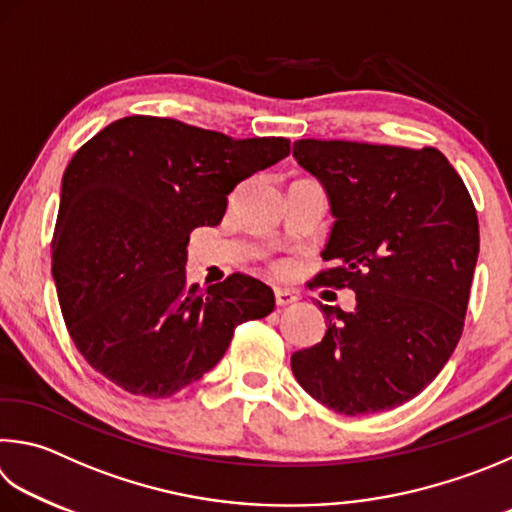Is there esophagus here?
Returning a JSON list of instances; mask_svg holds the SVG:
<instances>
[{
	"instance_id": "esophagus-1",
	"label": "esophagus",
	"mask_w": 512,
	"mask_h": 512,
	"mask_svg": "<svg viewBox=\"0 0 512 512\" xmlns=\"http://www.w3.org/2000/svg\"><path fill=\"white\" fill-rule=\"evenodd\" d=\"M275 302H277V306L295 304L297 295L293 291H288V288H275Z\"/></svg>"
}]
</instances>
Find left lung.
<instances>
[{
    "label": "left lung",
    "mask_w": 512,
    "mask_h": 512,
    "mask_svg": "<svg viewBox=\"0 0 512 512\" xmlns=\"http://www.w3.org/2000/svg\"><path fill=\"white\" fill-rule=\"evenodd\" d=\"M327 192L333 226L315 282L347 286L356 309L322 306V342L291 367L329 410H392L432 383L461 338L479 255V221L461 176L434 147L293 143Z\"/></svg>",
    "instance_id": "8db88e82"
}]
</instances>
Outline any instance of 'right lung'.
<instances>
[{
    "label": "right lung",
    "mask_w": 512,
    "mask_h": 512,
    "mask_svg": "<svg viewBox=\"0 0 512 512\" xmlns=\"http://www.w3.org/2000/svg\"><path fill=\"white\" fill-rule=\"evenodd\" d=\"M291 152L286 138H230L174 118L127 116L62 176L51 271L87 362L125 392L167 398L224 356L235 327L273 311L271 286L232 273L185 284L190 232L217 226L228 194Z\"/></svg>",
    "instance_id": "obj_1"
}]
</instances>
